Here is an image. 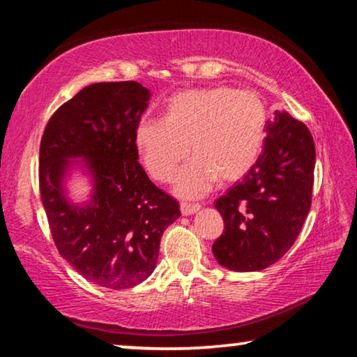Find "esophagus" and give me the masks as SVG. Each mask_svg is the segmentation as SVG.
Returning <instances> with one entry per match:
<instances>
[{"label":"esophagus","mask_w":357,"mask_h":357,"mask_svg":"<svg viewBox=\"0 0 357 357\" xmlns=\"http://www.w3.org/2000/svg\"><path fill=\"white\" fill-rule=\"evenodd\" d=\"M202 206L200 204H192V203H181V214L183 215H192L195 214Z\"/></svg>","instance_id":"1"}]
</instances>
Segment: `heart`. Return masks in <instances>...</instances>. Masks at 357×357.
I'll return each instance as SVG.
<instances>
[{
  "label": "heart",
  "instance_id": "b5f03b06",
  "mask_svg": "<svg viewBox=\"0 0 357 357\" xmlns=\"http://www.w3.org/2000/svg\"><path fill=\"white\" fill-rule=\"evenodd\" d=\"M268 137V110L257 93L229 86L184 89L167 102L164 119L137 126L135 146L155 181L168 183L187 157L192 162L174 181L185 198L202 197L219 184L249 173Z\"/></svg>",
  "mask_w": 357,
  "mask_h": 357
}]
</instances>
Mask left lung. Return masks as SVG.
I'll use <instances>...</instances> for the list:
<instances>
[{
    "mask_svg": "<svg viewBox=\"0 0 357 357\" xmlns=\"http://www.w3.org/2000/svg\"><path fill=\"white\" fill-rule=\"evenodd\" d=\"M315 143L287 112H274L255 167L215 200L225 229L213 244L222 266L261 271L291 249L310 211Z\"/></svg>",
    "mask_w": 357,
    "mask_h": 357,
    "instance_id": "8db88e82",
    "label": "left lung"
}]
</instances>
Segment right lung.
<instances>
[{
	"label": "right lung",
	"instance_id": "right-lung-1",
	"mask_svg": "<svg viewBox=\"0 0 357 357\" xmlns=\"http://www.w3.org/2000/svg\"><path fill=\"white\" fill-rule=\"evenodd\" d=\"M149 98L137 82L89 84L53 113L40 140L39 189L56 249L84 279L110 289L153 274L162 234L181 215L138 164L135 130ZM74 165L92 178L84 205L72 204L63 187Z\"/></svg>",
	"mask_w": 357,
	"mask_h": 357
}]
</instances>
